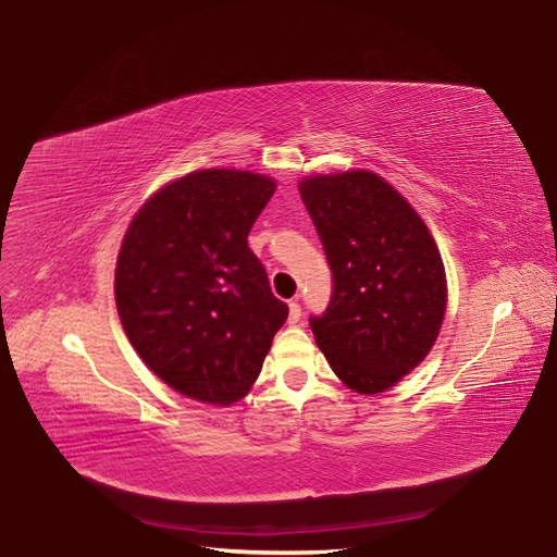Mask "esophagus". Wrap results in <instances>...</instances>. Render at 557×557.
I'll use <instances>...</instances> for the list:
<instances>
[{
  "instance_id": "esophagus-1",
  "label": "esophagus",
  "mask_w": 557,
  "mask_h": 557,
  "mask_svg": "<svg viewBox=\"0 0 557 557\" xmlns=\"http://www.w3.org/2000/svg\"><path fill=\"white\" fill-rule=\"evenodd\" d=\"M300 315H302V309H300L298 300H290V302H288V323L296 325L298 320H300Z\"/></svg>"
}]
</instances>
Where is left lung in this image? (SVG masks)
<instances>
[{"instance_id": "1", "label": "left lung", "mask_w": 557, "mask_h": 557, "mask_svg": "<svg viewBox=\"0 0 557 557\" xmlns=\"http://www.w3.org/2000/svg\"><path fill=\"white\" fill-rule=\"evenodd\" d=\"M334 275L315 345L361 395L393 388L441 334L447 275L426 223L382 175L366 169L307 175L298 185Z\"/></svg>"}]
</instances>
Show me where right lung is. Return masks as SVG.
I'll return each instance as SVG.
<instances>
[{
    "label": "right lung",
    "instance_id": "right-lung-1",
    "mask_svg": "<svg viewBox=\"0 0 557 557\" xmlns=\"http://www.w3.org/2000/svg\"><path fill=\"white\" fill-rule=\"evenodd\" d=\"M269 175L202 169L160 187L116 257L114 300L139 359L196 401L248 395L288 307L248 232L275 194Z\"/></svg>",
    "mask_w": 557,
    "mask_h": 557
}]
</instances>
